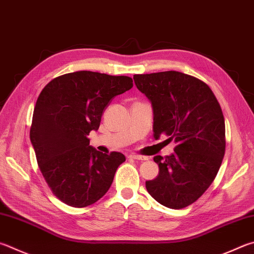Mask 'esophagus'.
<instances>
[{"label": "esophagus", "mask_w": 254, "mask_h": 254, "mask_svg": "<svg viewBox=\"0 0 254 254\" xmlns=\"http://www.w3.org/2000/svg\"><path fill=\"white\" fill-rule=\"evenodd\" d=\"M128 158L133 159V160H140V161H144L147 160L146 156H143V155H137V154H130L128 155Z\"/></svg>", "instance_id": "esophagus-1"}]
</instances>
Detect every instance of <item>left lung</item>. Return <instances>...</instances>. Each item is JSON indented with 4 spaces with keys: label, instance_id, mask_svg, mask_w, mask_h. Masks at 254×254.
<instances>
[{
    "label": "left lung",
    "instance_id": "8db88e82",
    "mask_svg": "<svg viewBox=\"0 0 254 254\" xmlns=\"http://www.w3.org/2000/svg\"><path fill=\"white\" fill-rule=\"evenodd\" d=\"M153 108V132L174 140V153L153 158L159 175L145 182L147 192L164 206L183 209L213 182L225 152L222 110L210 86L178 71L133 76Z\"/></svg>",
    "mask_w": 254,
    "mask_h": 254
}]
</instances>
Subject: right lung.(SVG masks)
Segmentation results:
<instances>
[{
    "label": "right lung",
    "instance_id": "1",
    "mask_svg": "<svg viewBox=\"0 0 254 254\" xmlns=\"http://www.w3.org/2000/svg\"><path fill=\"white\" fill-rule=\"evenodd\" d=\"M132 86L128 76L77 71L55 77L40 93L30 139L45 181L63 203L91 205L111 187L126 156L96 151L87 135L114 96Z\"/></svg>",
    "mask_w": 254,
    "mask_h": 254
}]
</instances>
